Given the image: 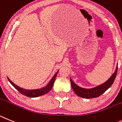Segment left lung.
Returning a JSON list of instances; mask_svg holds the SVG:
<instances>
[{"instance_id": "1", "label": "left lung", "mask_w": 122, "mask_h": 122, "mask_svg": "<svg viewBox=\"0 0 122 122\" xmlns=\"http://www.w3.org/2000/svg\"><path fill=\"white\" fill-rule=\"evenodd\" d=\"M118 65H117L116 70L114 73L112 75L111 77L108 79L105 82L103 83L101 85H98L97 87L92 88H84L79 87L78 85L75 84L72 79L70 78V82H71V87L74 90L75 93L81 97L85 99H92L95 98L100 96L101 94H103L107 90L112 84H113L116 77V75L117 73Z\"/></svg>"}]
</instances>
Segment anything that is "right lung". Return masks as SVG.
I'll use <instances>...</instances> for the list:
<instances>
[{
	"label": "right lung",
	"instance_id": "1",
	"mask_svg": "<svg viewBox=\"0 0 122 122\" xmlns=\"http://www.w3.org/2000/svg\"><path fill=\"white\" fill-rule=\"evenodd\" d=\"M58 71L55 74V75L52 77V78L51 79V80L50 81V82H49V84H47V85L46 86V87H43L41 88H39V89H35V90H26L24 89L23 88H20V87L17 86V85H15V84H14L8 78L9 82L12 84V85L14 87L15 89L17 90L19 92H20L21 94H23V95L26 96H28L29 97H37L41 96H43L44 94H47L48 92H49V91L52 89V88L53 87V85L54 84L55 81V78L57 76V74Z\"/></svg>",
	"mask_w": 122,
	"mask_h": 122
}]
</instances>
